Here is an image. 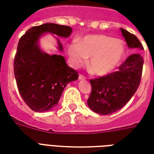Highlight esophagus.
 Returning <instances> with one entry per match:
<instances>
[{
	"mask_svg": "<svg viewBox=\"0 0 154 154\" xmlns=\"http://www.w3.org/2000/svg\"><path fill=\"white\" fill-rule=\"evenodd\" d=\"M78 79H79V80H85V79H86V77H84L83 75L80 74V75H79V77H78Z\"/></svg>",
	"mask_w": 154,
	"mask_h": 154,
	"instance_id": "34e87169",
	"label": "esophagus"
}]
</instances>
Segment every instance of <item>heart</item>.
Masks as SVG:
<instances>
[{"label": "heart", "instance_id": "1", "mask_svg": "<svg viewBox=\"0 0 154 154\" xmlns=\"http://www.w3.org/2000/svg\"><path fill=\"white\" fill-rule=\"evenodd\" d=\"M125 47L122 40L103 35H90L80 42L73 40L68 46L72 64L78 67L90 57L88 67L97 76L112 72L125 55Z\"/></svg>", "mask_w": 154, "mask_h": 154}]
</instances>
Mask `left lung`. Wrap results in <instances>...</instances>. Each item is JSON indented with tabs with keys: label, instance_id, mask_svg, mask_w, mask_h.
<instances>
[{
	"label": "left lung",
	"instance_id": "left-lung-1",
	"mask_svg": "<svg viewBox=\"0 0 154 154\" xmlns=\"http://www.w3.org/2000/svg\"><path fill=\"white\" fill-rule=\"evenodd\" d=\"M129 48L143 50L135 35L120 29ZM143 60L139 54L130 55L119 67V71L91 80V92L87 105L100 115H110L125 106L138 89L141 80Z\"/></svg>",
	"mask_w": 154,
	"mask_h": 154
}]
</instances>
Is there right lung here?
<instances>
[{
  "instance_id": "right-lung-1",
  "label": "right lung",
  "mask_w": 154,
  "mask_h": 154,
  "mask_svg": "<svg viewBox=\"0 0 154 154\" xmlns=\"http://www.w3.org/2000/svg\"><path fill=\"white\" fill-rule=\"evenodd\" d=\"M72 32L69 26L46 23L30 28L19 41L14 60L15 80L22 99L35 112H45L57 106L65 87L78 78L63 56L42 50L39 39L48 33L67 38ZM54 37L57 49L63 52L61 42Z\"/></svg>"
}]
</instances>
